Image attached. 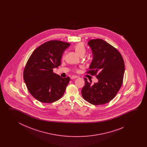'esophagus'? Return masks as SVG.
<instances>
[{"label": "esophagus", "mask_w": 147, "mask_h": 147, "mask_svg": "<svg viewBox=\"0 0 147 147\" xmlns=\"http://www.w3.org/2000/svg\"><path fill=\"white\" fill-rule=\"evenodd\" d=\"M78 76H72L71 77V79H76V78H78Z\"/></svg>", "instance_id": "obj_1"}]
</instances>
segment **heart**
<instances>
[{
    "label": "heart",
    "mask_w": 147,
    "mask_h": 147,
    "mask_svg": "<svg viewBox=\"0 0 147 147\" xmlns=\"http://www.w3.org/2000/svg\"><path fill=\"white\" fill-rule=\"evenodd\" d=\"M75 49L80 56H84L86 52V48L84 47V45L82 43L77 44L75 46Z\"/></svg>",
    "instance_id": "1"
}]
</instances>
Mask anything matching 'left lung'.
<instances>
[{"mask_svg": "<svg viewBox=\"0 0 147 147\" xmlns=\"http://www.w3.org/2000/svg\"><path fill=\"white\" fill-rule=\"evenodd\" d=\"M88 44L93 59L87 73L95 75L98 81L92 84L91 80L84 78L82 96L92 105H104L113 100L121 87L125 63L119 51L102 39H92Z\"/></svg>", "mask_w": 147, "mask_h": 147, "instance_id": "obj_1", "label": "left lung"}]
</instances>
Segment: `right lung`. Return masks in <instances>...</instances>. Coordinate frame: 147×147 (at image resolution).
<instances>
[{"instance_id": "add662e5", "label": "right lung", "mask_w": 147, "mask_h": 147, "mask_svg": "<svg viewBox=\"0 0 147 147\" xmlns=\"http://www.w3.org/2000/svg\"><path fill=\"white\" fill-rule=\"evenodd\" d=\"M70 44L51 40L42 44L33 51L24 70V80L29 92L44 103H52L63 97L70 81L53 72L61 65L63 53Z\"/></svg>"}]
</instances>
